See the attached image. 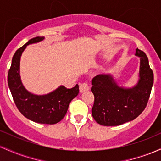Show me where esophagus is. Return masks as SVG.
Wrapping results in <instances>:
<instances>
[{"label": "esophagus", "mask_w": 161, "mask_h": 161, "mask_svg": "<svg viewBox=\"0 0 161 161\" xmlns=\"http://www.w3.org/2000/svg\"><path fill=\"white\" fill-rule=\"evenodd\" d=\"M88 90H89V86H88V85L86 82L82 83V84L79 86V92H80V93H83V92L88 91Z\"/></svg>", "instance_id": "1"}]
</instances>
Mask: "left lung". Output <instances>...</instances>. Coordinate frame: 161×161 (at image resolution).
<instances>
[{
	"instance_id": "left-lung-1",
	"label": "left lung",
	"mask_w": 161,
	"mask_h": 161,
	"mask_svg": "<svg viewBox=\"0 0 161 161\" xmlns=\"http://www.w3.org/2000/svg\"><path fill=\"white\" fill-rule=\"evenodd\" d=\"M140 58L138 81L128 88L119 86L110 73H103L92 81L95 103L92 116L100 125H119L132 121L145 110L154 83V74L143 51L136 49Z\"/></svg>"
}]
</instances>
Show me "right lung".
<instances>
[{"mask_svg":"<svg viewBox=\"0 0 161 161\" xmlns=\"http://www.w3.org/2000/svg\"><path fill=\"white\" fill-rule=\"evenodd\" d=\"M45 37H36L28 41L14 53L7 82L14 102L20 113L27 119L42 124H55L66 115L69 103L78 95L79 86L68 89L60 86L45 95H36L23 86L20 76V59L29 45L42 42Z\"/></svg>","mask_w":161,"mask_h":161,"instance_id":"obj_1","label":"right lung"}]
</instances>
